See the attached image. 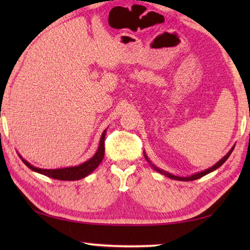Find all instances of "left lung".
<instances>
[{"label": "left lung", "mask_w": 250, "mask_h": 250, "mask_svg": "<svg viewBox=\"0 0 250 250\" xmlns=\"http://www.w3.org/2000/svg\"><path fill=\"white\" fill-rule=\"evenodd\" d=\"M234 147H235V146H232L231 149L229 150V152H228V153H227L225 156H224L223 159L219 160L216 164H214V166L211 167H209V168H206V170H204V171H202V172H198V173H195V174H193V175H189V176H186V177L173 175V174H171V173H168V172H167V171L162 170V168H159V167H156L154 166V164L152 163L151 161L149 160V158H147V155L146 154V152H145V151H143V155H145V158H146V160L147 161V163L150 164V167H151L152 168H154V170H155L156 172H159V173H161V174H163V175L167 176L168 179L176 180V181H185V182H188V181H194V180H197V179H200V177L204 176V175H206V174H208V173H210V172H213V171L216 170V168H218L219 167H221L222 164H224V163L226 162V160H227L228 158H229V155H230V153H231V152H232V150H234Z\"/></svg>", "instance_id": "left-lung-1"}]
</instances>
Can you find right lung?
Returning a JSON list of instances; mask_svg holds the SVG:
<instances>
[{
  "mask_svg": "<svg viewBox=\"0 0 250 250\" xmlns=\"http://www.w3.org/2000/svg\"><path fill=\"white\" fill-rule=\"evenodd\" d=\"M107 130H104L103 134H101L100 142L98 150L94 154L92 158H90L86 162L79 164L77 167H62V168H40L32 166L31 163H28L26 160H24L20 154V158L22 159L25 166L31 168L32 171L40 173V174L46 175L52 179L61 180V181H77L80 179H83L87 175H89L91 172H94L97 167H98L101 161L104 159V137Z\"/></svg>",
  "mask_w": 250,
  "mask_h": 250,
  "instance_id": "obj_1",
  "label": "right lung"
}]
</instances>
